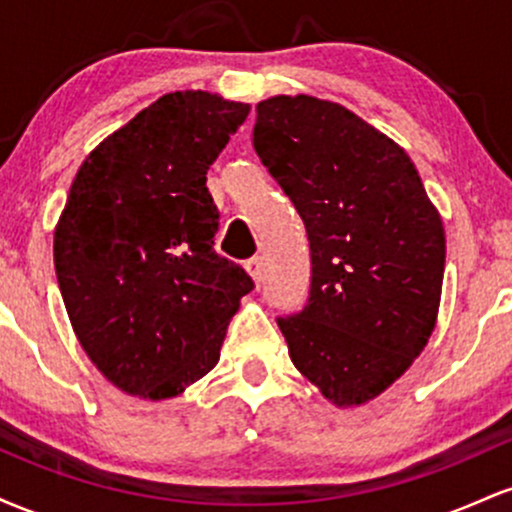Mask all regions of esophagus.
<instances>
[{
    "mask_svg": "<svg viewBox=\"0 0 512 512\" xmlns=\"http://www.w3.org/2000/svg\"><path fill=\"white\" fill-rule=\"evenodd\" d=\"M245 269H248V274L255 279V284L260 286L262 276H264V260L262 257H250L248 262H245Z\"/></svg>",
    "mask_w": 512,
    "mask_h": 512,
    "instance_id": "1",
    "label": "esophagus"
}]
</instances>
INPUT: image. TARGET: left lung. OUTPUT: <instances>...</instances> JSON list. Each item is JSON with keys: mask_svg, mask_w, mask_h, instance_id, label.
I'll use <instances>...</instances> for the list:
<instances>
[{"mask_svg": "<svg viewBox=\"0 0 512 512\" xmlns=\"http://www.w3.org/2000/svg\"><path fill=\"white\" fill-rule=\"evenodd\" d=\"M252 146L310 240V296L276 317L289 356L337 407L385 392L436 327L445 269L438 209L402 146L344 105L257 103Z\"/></svg>", "mask_w": 512, "mask_h": 512, "instance_id": "1", "label": "left lung"}]
</instances>
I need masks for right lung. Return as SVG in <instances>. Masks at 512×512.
<instances>
[{"label":"right lung","mask_w":512,"mask_h":512,"mask_svg":"<svg viewBox=\"0 0 512 512\" xmlns=\"http://www.w3.org/2000/svg\"><path fill=\"white\" fill-rule=\"evenodd\" d=\"M250 113L209 91L166 93L103 139L55 228L76 339L127 395L170 399L219 363L252 279L216 255L207 170Z\"/></svg>","instance_id":"add662e5"}]
</instances>
